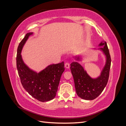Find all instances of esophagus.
<instances>
[{
	"label": "esophagus",
	"instance_id": "esophagus-1",
	"mask_svg": "<svg viewBox=\"0 0 126 126\" xmlns=\"http://www.w3.org/2000/svg\"><path fill=\"white\" fill-rule=\"evenodd\" d=\"M64 67H65L66 68H69V67H70V64H69V63H65V64H64Z\"/></svg>",
	"mask_w": 126,
	"mask_h": 126
}]
</instances>
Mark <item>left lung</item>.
Listing matches in <instances>:
<instances>
[{"mask_svg": "<svg viewBox=\"0 0 126 126\" xmlns=\"http://www.w3.org/2000/svg\"><path fill=\"white\" fill-rule=\"evenodd\" d=\"M98 46L102 47L94 49L102 52L106 57V63L100 75L98 77L91 78L81 64L77 62L81 61L82 58L80 56H76L74 59L76 61L72 62L70 64L76 93L80 98L85 100H93L99 96L108 80L111 65V58L109 49L105 41H101Z\"/></svg>", "mask_w": 126, "mask_h": 126, "instance_id": "1", "label": "left lung"}]
</instances>
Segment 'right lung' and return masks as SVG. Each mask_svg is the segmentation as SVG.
<instances>
[{
	"label": "right lung",
	"instance_id": "right-lung-1",
	"mask_svg": "<svg viewBox=\"0 0 126 126\" xmlns=\"http://www.w3.org/2000/svg\"><path fill=\"white\" fill-rule=\"evenodd\" d=\"M33 32L27 33L19 44L16 58L17 68L24 88L34 98L41 102L54 99L58 90L61 76L64 70L63 62L51 64L37 72L29 68L22 60V48Z\"/></svg>",
	"mask_w": 126,
	"mask_h": 126
}]
</instances>
